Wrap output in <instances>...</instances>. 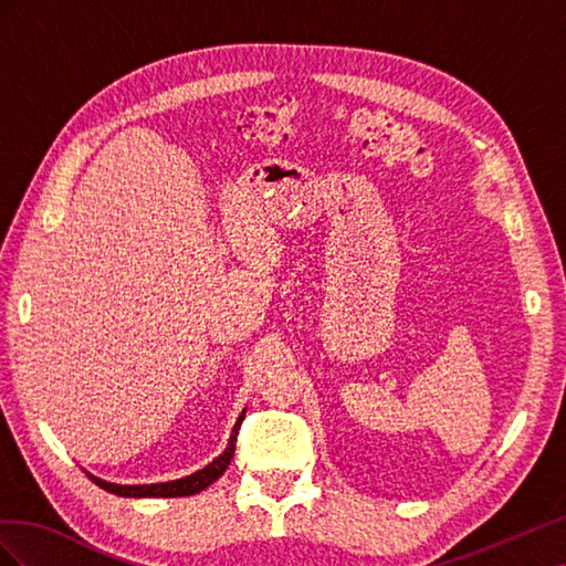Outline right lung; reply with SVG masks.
I'll return each instance as SVG.
<instances>
[{"label": "right lung", "instance_id": "right-lung-1", "mask_svg": "<svg viewBox=\"0 0 566 566\" xmlns=\"http://www.w3.org/2000/svg\"><path fill=\"white\" fill-rule=\"evenodd\" d=\"M245 416V413H243ZM243 416L238 418L233 432H231V441L227 451L221 453L217 460H212V465H208L205 470L186 476V479H177V482H167V484H150V486H119V484H108L104 482V479L98 476H92L90 479L101 486L108 493H115V495H127V499H179V495H193V493H200L202 489H208L212 482H217V479L227 472V468L231 465V458H233V451H235V439H238V430H241V422H243Z\"/></svg>", "mask_w": 566, "mask_h": 566}]
</instances>
